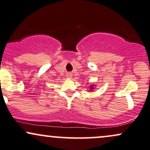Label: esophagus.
<instances>
[{
	"label": "esophagus",
	"mask_w": 150,
	"mask_h": 150,
	"mask_svg": "<svg viewBox=\"0 0 150 150\" xmlns=\"http://www.w3.org/2000/svg\"><path fill=\"white\" fill-rule=\"evenodd\" d=\"M67 77H68V78H71V77H72V74L71 73H68V74H67Z\"/></svg>",
	"instance_id": "1"
}]
</instances>
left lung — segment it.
<instances>
[{
  "mask_svg": "<svg viewBox=\"0 0 150 150\" xmlns=\"http://www.w3.org/2000/svg\"><path fill=\"white\" fill-rule=\"evenodd\" d=\"M90 89H93V86H91V87H90Z\"/></svg>",
  "mask_w": 150,
  "mask_h": 150,
  "instance_id": "1",
  "label": "left lung"
}]
</instances>
